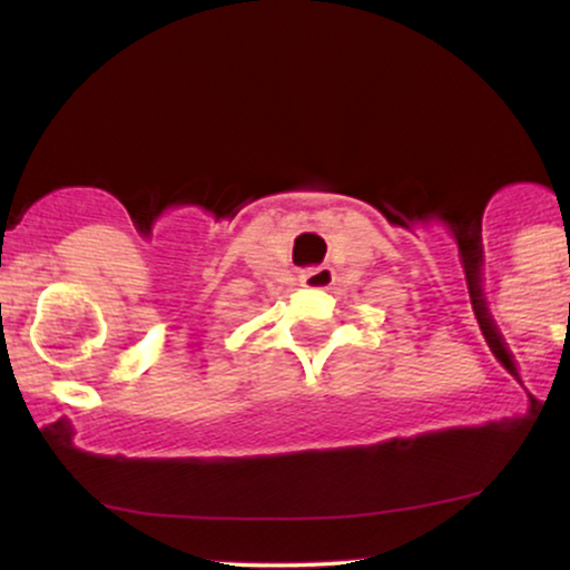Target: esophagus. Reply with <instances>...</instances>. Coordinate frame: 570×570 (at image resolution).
Masks as SVG:
<instances>
[{
  "label": "esophagus",
  "mask_w": 570,
  "mask_h": 570,
  "mask_svg": "<svg viewBox=\"0 0 570 570\" xmlns=\"http://www.w3.org/2000/svg\"><path fill=\"white\" fill-rule=\"evenodd\" d=\"M299 284L311 286V289H330L335 284V271L330 265L307 267V271L299 273Z\"/></svg>",
  "instance_id": "34e87169"
}]
</instances>
